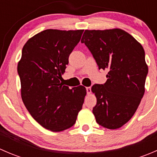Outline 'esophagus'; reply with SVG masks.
<instances>
[{
    "label": "esophagus",
    "instance_id": "1",
    "mask_svg": "<svg viewBox=\"0 0 157 157\" xmlns=\"http://www.w3.org/2000/svg\"><path fill=\"white\" fill-rule=\"evenodd\" d=\"M86 93H87V94H90L91 93V87L90 86L86 87Z\"/></svg>",
    "mask_w": 157,
    "mask_h": 157
}]
</instances>
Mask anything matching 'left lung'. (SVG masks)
I'll use <instances>...</instances> for the list:
<instances>
[{
    "mask_svg": "<svg viewBox=\"0 0 157 157\" xmlns=\"http://www.w3.org/2000/svg\"><path fill=\"white\" fill-rule=\"evenodd\" d=\"M82 43L90 49L99 69H108L106 82L95 84L93 109L96 121L108 129H117L135 113L145 92L148 67L143 46L124 30H85Z\"/></svg>",
    "mask_w": 157,
    "mask_h": 157,
    "instance_id": "1",
    "label": "left lung"
}]
</instances>
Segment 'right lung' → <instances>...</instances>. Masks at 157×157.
Returning a JSON list of instances; mask_svg holds the SVG:
<instances>
[{
  "label": "right lung",
  "mask_w": 157,
  "mask_h": 157,
  "mask_svg": "<svg viewBox=\"0 0 157 157\" xmlns=\"http://www.w3.org/2000/svg\"><path fill=\"white\" fill-rule=\"evenodd\" d=\"M83 29H46L26 42L17 65L21 97L39 124L55 132L72 127L82 109L86 90L70 89L60 80Z\"/></svg>",
  "instance_id": "1"
}]
</instances>
